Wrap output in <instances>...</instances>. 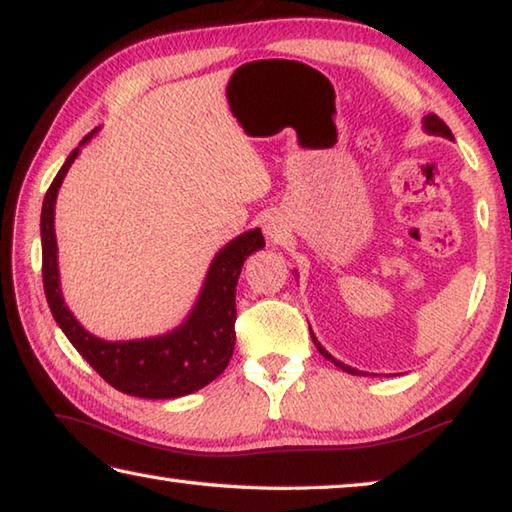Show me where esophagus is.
<instances>
[{"label": "esophagus", "mask_w": 512, "mask_h": 512, "mask_svg": "<svg viewBox=\"0 0 512 512\" xmlns=\"http://www.w3.org/2000/svg\"><path fill=\"white\" fill-rule=\"evenodd\" d=\"M263 231H265V236L269 240H274V243H278V240L283 238V227H281V223H278V220H265Z\"/></svg>", "instance_id": "esophagus-1"}]
</instances>
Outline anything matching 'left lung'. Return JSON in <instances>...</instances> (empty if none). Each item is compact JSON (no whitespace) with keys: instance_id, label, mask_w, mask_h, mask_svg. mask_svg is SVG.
I'll return each instance as SVG.
<instances>
[{"instance_id":"obj_1","label":"left lung","mask_w":512,"mask_h":512,"mask_svg":"<svg viewBox=\"0 0 512 512\" xmlns=\"http://www.w3.org/2000/svg\"><path fill=\"white\" fill-rule=\"evenodd\" d=\"M423 131L426 133H430V136H441V138H448V140H455L452 138V131L446 127V122L443 120H439L437 115H426V118H423ZM312 332V330H310ZM312 341H314V345H316V350L321 352L327 361H332L336 368H341L343 372H347V374H361V372H356L354 368H350V365H345V363H341V361H336L334 356L325 350V347L318 343V339L314 336V332H312Z\"/></svg>"}]
</instances>
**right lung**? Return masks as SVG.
<instances>
[{"label":"right lung","mask_w":512,"mask_h":512,"mask_svg":"<svg viewBox=\"0 0 512 512\" xmlns=\"http://www.w3.org/2000/svg\"><path fill=\"white\" fill-rule=\"evenodd\" d=\"M98 131L100 127L71 151L44 196L40 234L46 301L66 339L115 390L140 399L185 397L205 388L225 372L236 343V285L240 269L249 254L265 247V238L256 227L229 240L211 260L191 312L171 332L133 341H104L91 334L73 316L62 296L60 267H57L55 202L64 176L80 156L84 144Z\"/></svg>","instance_id":"obj_1"}]
</instances>
